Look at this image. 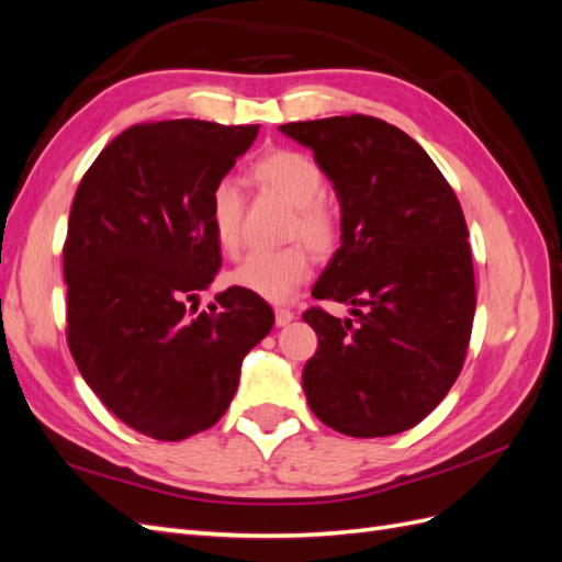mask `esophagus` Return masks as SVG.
Instances as JSON below:
<instances>
[{
	"label": "esophagus",
	"instance_id": "34e87169",
	"mask_svg": "<svg viewBox=\"0 0 562 562\" xmlns=\"http://www.w3.org/2000/svg\"><path fill=\"white\" fill-rule=\"evenodd\" d=\"M295 318V314L291 310H277V326H288Z\"/></svg>",
	"mask_w": 562,
	"mask_h": 562
}]
</instances>
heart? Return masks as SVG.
<instances>
[{"mask_svg": "<svg viewBox=\"0 0 562 562\" xmlns=\"http://www.w3.org/2000/svg\"><path fill=\"white\" fill-rule=\"evenodd\" d=\"M252 176L265 190L293 206V220L285 239H302L314 252L326 255L339 239V217L323 196L326 180L321 166L297 149H277L255 161ZM209 217L217 246L234 255L241 248L244 199L232 180H217L209 196ZM312 274V258L304 246L293 244L281 250H258L229 274V283L269 302H288Z\"/></svg>", "mask_w": 562, "mask_h": 562, "instance_id": "b5f03b06", "label": "heart"}]
</instances>
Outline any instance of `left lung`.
Segmentation results:
<instances>
[{
    "mask_svg": "<svg viewBox=\"0 0 562 562\" xmlns=\"http://www.w3.org/2000/svg\"><path fill=\"white\" fill-rule=\"evenodd\" d=\"M312 147L342 209V246L316 281L318 335L302 386L326 427L353 438L413 429L462 372L475 281L469 229L450 182L411 135L368 114L279 126Z\"/></svg>",
    "mask_w": 562,
    "mask_h": 562,
    "instance_id": "left-lung-1",
    "label": "left lung"
}]
</instances>
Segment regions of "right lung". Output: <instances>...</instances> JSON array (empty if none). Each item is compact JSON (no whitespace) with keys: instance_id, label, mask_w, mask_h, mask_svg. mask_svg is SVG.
Returning <instances> with one entry per match:
<instances>
[{"instance_id":"1","label":"right lung","mask_w":562,"mask_h":562,"mask_svg":"<svg viewBox=\"0 0 562 562\" xmlns=\"http://www.w3.org/2000/svg\"><path fill=\"white\" fill-rule=\"evenodd\" d=\"M260 126L199 119L126 128L83 173L67 220V347L126 427L182 440L227 413L244 356L274 326L269 304L227 288L199 310L223 255L209 196Z\"/></svg>"}]
</instances>
